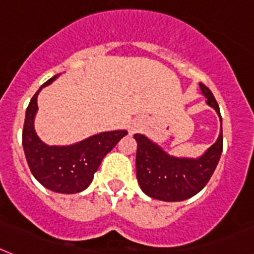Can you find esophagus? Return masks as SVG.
Wrapping results in <instances>:
<instances>
[{"label":"esophagus","instance_id":"esophagus-1","mask_svg":"<svg viewBox=\"0 0 254 254\" xmlns=\"http://www.w3.org/2000/svg\"><path fill=\"white\" fill-rule=\"evenodd\" d=\"M141 129H142V124L141 123H133V124H131V127H130V134L137 133V131H139Z\"/></svg>","mask_w":254,"mask_h":254}]
</instances>
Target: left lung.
<instances>
[{"mask_svg": "<svg viewBox=\"0 0 254 254\" xmlns=\"http://www.w3.org/2000/svg\"><path fill=\"white\" fill-rule=\"evenodd\" d=\"M207 106L215 109L220 120V133L213 146L198 158H177L164 151L143 134H134L137 141L135 170L142 191L154 199L166 202L185 201L201 191L209 183L223 150L222 116L213 92L199 83Z\"/></svg>", "mask_w": 254, "mask_h": 254, "instance_id": "obj_1", "label": "left lung"}]
</instances>
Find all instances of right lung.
<instances>
[{
    "label": "right lung",
    "mask_w": 254,
    "mask_h": 254,
    "mask_svg": "<svg viewBox=\"0 0 254 254\" xmlns=\"http://www.w3.org/2000/svg\"><path fill=\"white\" fill-rule=\"evenodd\" d=\"M59 75H53L47 80L31 99L26 109L22 143L31 172L43 187L56 193L75 194L87 189L104 156L127 131H103L65 146H51L41 141L35 130L38 95Z\"/></svg>",
    "instance_id": "right-lung-1"
}]
</instances>
